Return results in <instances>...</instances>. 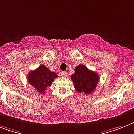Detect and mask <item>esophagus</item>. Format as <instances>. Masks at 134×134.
Wrapping results in <instances>:
<instances>
[{
  "instance_id": "1",
  "label": "esophagus",
  "mask_w": 134,
  "mask_h": 134,
  "mask_svg": "<svg viewBox=\"0 0 134 134\" xmlns=\"http://www.w3.org/2000/svg\"><path fill=\"white\" fill-rule=\"evenodd\" d=\"M60 73H61V75H62V76L64 77H66L67 76H68V75H67V72H66V71H62Z\"/></svg>"
}]
</instances>
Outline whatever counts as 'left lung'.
Instances as JSON below:
<instances>
[{
  "mask_svg": "<svg viewBox=\"0 0 134 134\" xmlns=\"http://www.w3.org/2000/svg\"><path fill=\"white\" fill-rule=\"evenodd\" d=\"M71 79L77 92L90 94L96 89L99 76L85 65L80 64L75 68V73L71 75Z\"/></svg>",
  "mask_w": 134,
  "mask_h": 134,
  "instance_id": "left-lung-1",
  "label": "left lung"
}]
</instances>
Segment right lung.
Returning a JSON list of instances; mask_svg holds the SVG:
<instances>
[{
  "mask_svg": "<svg viewBox=\"0 0 134 134\" xmlns=\"http://www.w3.org/2000/svg\"><path fill=\"white\" fill-rule=\"evenodd\" d=\"M57 77H58L57 74L51 71L44 65H41L28 74V82L38 92L43 94L46 88L51 85Z\"/></svg>",
  "mask_w": 134,
  "mask_h": 134,
  "instance_id": "right-lung-1",
  "label": "right lung"
}]
</instances>
